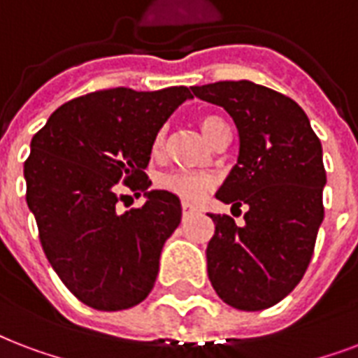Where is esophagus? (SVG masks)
<instances>
[{
  "mask_svg": "<svg viewBox=\"0 0 358 358\" xmlns=\"http://www.w3.org/2000/svg\"><path fill=\"white\" fill-rule=\"evenodd\" d=\"M195 206H193V204L191 203H182V212H184V215H189L191 212H195Z\"/></svg>",
  "mask_w": 358,
  "mask_h": 358,
  "instance_id": "esophagus-1",
  "label": "esophagus"
}]
</instances>
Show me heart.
<instances>
[{
  "mask_svg": "<svg viewBox=\"0 0 358 358\" xmlns=\"http://www.w3.org/2000/svg\"><path fill=\"white\" fill-rule=\"evenodd\" d=\"M199 127H201L204 136H206L212 144H214L217 138H222L223 135H229L227 124H225L220 116H215V114H204V116H201V118H199ZM163 143H165V133L159 131L154 141V152H159ZM157 185H159L161 189L171 191V193L185 199V201H195V199H199L203 195L204 191L208 189L210 180L201 176V174L182 173V171H178V173L163 174V176L157 180Z\"/></svg>",
  "mask_w": 358,
  "mask_h": 358,
  "instance_id": "heart-1",
  "label": "heart"
}]
</instances>
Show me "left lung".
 Instances as JSON below:
<instances>
[{"instance_id":"left-lung-1","label":"left lung","mask_w":358,"mask_h":358,"mask_svg":"<svg viewBox=\"0 0 358 358\" xmlns=\"http://www.w3.org/2000/svg\"><path fill=\"white\" fill-rule=\"evenodd\" d=\"M223 106L238 129V161L215 197L242 206L245 225L208 214L212 287L229 306L257 312L278 304L304 276L323 222V148L291 97L250 80L193 86Z\"/></svg>"}]
</instances>
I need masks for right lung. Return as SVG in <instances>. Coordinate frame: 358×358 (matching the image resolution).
<instances>
[{"label":"right lung","instance_id":"obj_1","mask_svg":"<svg viewBox=\"0 0 358 358\" xmlns=\"http://www.w3.org/2000/svg\"><path fill=\"white\" fill-rule=\"evenodd\" d=\"M191 97L185 86L99 90L67 101L31 138L27 206L48 263L86 306L127 310L154 287L182 206L171 191H146L144 169L163 124ZM124 187L147 195L143 209L119 212Z\"/></svg>","mask_w":358,"mask_h":358}]
</instances>
